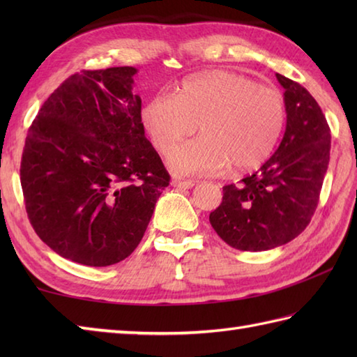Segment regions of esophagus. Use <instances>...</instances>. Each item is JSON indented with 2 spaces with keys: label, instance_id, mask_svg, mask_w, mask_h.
<instances>
[{
  "label": "esophagus",
  "instance_id": "esophagus-1",
  "mask_svg": "<svg viewBox=\"0 0 357 357\" xmlns=\"http://www.w3.org/2000/svg\"><path fill=\"white\" fill-rule=\"evenodd\" d=\"M172 185L176 187V188H192L195 185L193 181H181V179H173L172 181Z\"/></svg>",
  "mask_w": 357,
  "mask_h": 357
}]
</instances>
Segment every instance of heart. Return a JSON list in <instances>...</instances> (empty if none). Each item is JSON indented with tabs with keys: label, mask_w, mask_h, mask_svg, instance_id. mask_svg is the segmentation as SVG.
<instances>
[{
	"label": "heart",
	"mask_w": 357,
	"mask_h": 357,
	"mask_svg": "<svg viewBox=\"0 0 357 357\" xmlns=\"http://www.w3.org/2000/svg\"><path fill=\"white\" fill-rule=\"evenodd\" d=\"M142 123L159 153L196 132L201 138L173 149L169 169L178 176L239 172L261 165L285 123L279 90L238 73L216 70L184 82L176 93H158L142 109Z\"/></svg>",
	"instance_id": "obj_1"
}]
</instances>
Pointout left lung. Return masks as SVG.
Returning a JSON list of instances; mask_svg holds the SVG:
<instances>
[{
  "label": "left lung",
  "instance_id": "1",
  "mask_svg": "<svg viewBox=\"0 0 357 357\" xmlns=\"http://www.w3.org/2000/svg\"><path fill=\"white\" fill-rule=\"evenodd\" d=\"M284 87L287 124L278 150L241 185H225L210 213L219 238L242 252H264L305 230L319 201L330 162L331 135L308 90L276 73Z\"/></svg>",
  "mask_w": 357,
  "mask_h": 357
}]
</instances>
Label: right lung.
<instances>
[{"label":"right lung","mask_w":357,"mask_h":357,"mask_svg":"<svg viewBox=\"0 0 357 357\" xmlns=\"http://www.w3.org/2000/svg\"><path fill=\"white\" fill-rule=\"evenodd\" d=\"M135 67L67 78L38 112L21 159L33 230L53 252L107 267L138 247L170 176L144 135Z\"/></svg>","instance_id":"right-lung-1"}]
</instances>
